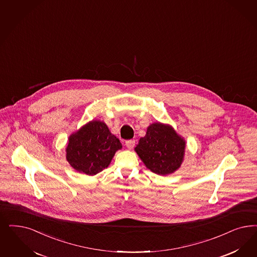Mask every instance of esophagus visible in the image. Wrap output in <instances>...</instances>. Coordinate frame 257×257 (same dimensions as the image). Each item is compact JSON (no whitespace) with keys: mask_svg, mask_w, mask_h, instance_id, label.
<instances>
[{"mask_svg":"<svg viewBox=\"0 0 257 257\" xmlns=\"http://www.w3.org/2000/svg\"><path fill=\"white\" fill-rule=\"evenodd\" d=\"M125 145L128 149H132L134 146H135V141L134 140H129V141H126L125 142Z\"/></svg>","mask_w":257,"mask_h":257,"instance_id":"1","label":"esophagus"}]
</instances>
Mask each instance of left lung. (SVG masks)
<instances>
[{"mask_svg": "<svg viewBox=\"0 0 257 257\" xmlns=\"http://www.w3.org/2000/svg\"><path fill=\"white\" fill-rule=\"evenodd\" d=\"M186 142L172 126L151 124L145 137L141 138L135 151L145 166L155 174L169 175L180 167Z\"/></svg>", "mask_w": 257, "mask_h": 257, "instance_id": "obj_1", "label": "left lung"}]
</instances>
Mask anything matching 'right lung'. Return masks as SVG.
Masks as SVG:
<instances>
[{"mask_svg": "<svg viewBox=\"0 0 257 257\" xmlns=\"http://www.w3.org/2000/svg\"><path fill=\"white\" fill-rule=\"evenodd\" d=\"M121 147L106 124L92 120L69 137L66 160L76 171L94 176L108 167L115 152Z\"/></svg>", "mask_w": 257, "mask_h": 257, "instance_id": "right-lung-1", "label": "right lung"}]
</instances>
